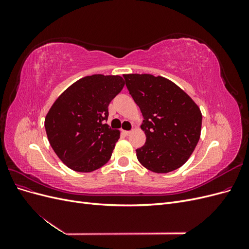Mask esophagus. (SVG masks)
Returning a JSON list of instances; mask_svg holds the SVG:
<instances>
[{
  "mask_svg": "<svg viewBox=\"0 0 249 249\" xmlns=\"http://www.w3.org/2000/svg\"><path fill=\"white\" fill-rule=\"evenodd\" d=\"M123 133L125 135V136H127V135L131 134V131H123Z\"/></svg>",
  "mask_w": 249,
  "mask_h": 249,
  "instance_id": "34e87169",
  "label": "esophagus"
}]
</instances>
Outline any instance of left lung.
I'll return each mask as SVG.
<instances>
[{
    "label": "left lung",
    "mask_w": 249,
    "mask_h": 249,
    "mask_svg": "<svg viewBox=\"0 0 249 249\" xmlns=\"http://www.w3.org/2000/svg\"><path fill=\"white\" fill-rule=\"evenodd\" d=\"M125 86L143 115L144 145L136 149L148 170L167 173L184 165L196 147L201 112L184 90L163 77L124 74Z\"/></svg>",
    "instance_id": "1"
}]
</instances>
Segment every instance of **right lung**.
I'll return each instance as SVG.
<instances>
[{
	"instance_id": "1",
	"label": "right lung",
	"mask_w": 249,
	"mask_h": 249,
	"mask_svg": "<svg viewBox=\"0 0 249 249\" xmlns=\"http://www.w3.org/2000/svg\"><path fill=\"white\" fill-rule=\"evenodd\" d=\"M124 86L119 76L92 74L73 83L53 104L44 127L52 148L67 167L91 172L110 160L119 131L105 123L109 104Z\"/></svg>"
}]
</instances>
